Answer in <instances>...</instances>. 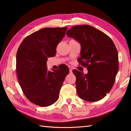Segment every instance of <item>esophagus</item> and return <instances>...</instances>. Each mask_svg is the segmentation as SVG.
Returning a JSON list of instances; mask_svg holds the SVG:
<instances>
[{
	"instance_id": "1",
	"label": "esophagus",
	"mask_w": 131,
	"mask_h": 131,
	"mask_svg": "<svg viewBox=\"0 0 131 131\" xmlns=\"http://www.w3.org/2000/svg\"><path fill=\"white\" fill-rule=\"evenodd\" d=\"M70 72L72 73V68H70Z\"/></svg>"
}]
</instances>
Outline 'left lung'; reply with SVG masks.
I'll use <instances>...</instances> for the list:
<instances>
[{"label":"left lung","instance_id":"left-lung-1","mask_svg":"<svg viewBox=\"0 0 131 131\" xmlns=\"http://www.w3.org/2000/svg\"><path fill=\"white\" fill-rule=\"evenodd\" d=\"M67 35L81 45L79 61L88 73L72 71L79 96L87 102H97L111 90L119 71L118 53L114 43L103 32L89 25L72 27Z\"/></svg>","mask_w":131,"mask_h":131}]
</instances>
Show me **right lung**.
Listing matches in <instances>:
<instances>
[{
    "label": "right lung",
    "mask_w": 131,
    "mask_h": 131,
    "mask_svg": "<svg viewBox=\"0 0 131 131\" xmlns=\"http://www.w3.org/2000/svg\"><path fill=\"white\" fill-rule=\"evenodd\" d=\"M67 27L44 28L24 39L16 53V73L26 97L34 104L48 107L58 99L60 88L69 73L67 66L48 71V58L56 55L58 44Z\"/></svg>",
    "instance_id": "obj_1"
}]
</instances>
